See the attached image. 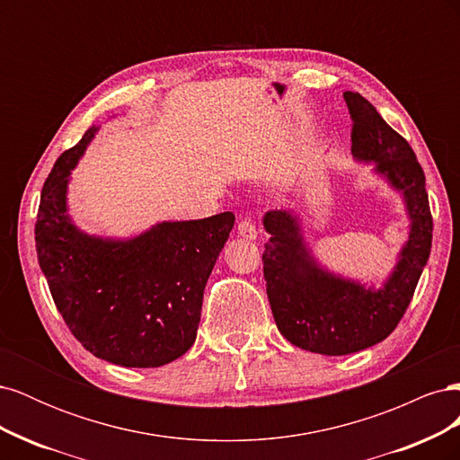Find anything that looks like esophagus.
Wrapping results in <instances>:
<instances>
[{
	"label": "esophagus",
	"mask_w": 460,
	"mask_h": 460,
	"mask_svg": "<svg viewBox=\"0 0 460 460\" xmlns=\"http://www.w3.org/2000/svg\"><path fill=\"white\" fill-rule=\"evenodd\" d=\"M238 234L242 235V238H245V240H257V228H255V225L252 222V218H242L240 222H238Z\"/></svg>",
	"instance_id": "34e87169"
}]
</instances>
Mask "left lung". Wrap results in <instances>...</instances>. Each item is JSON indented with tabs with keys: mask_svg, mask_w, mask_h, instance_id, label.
Returning <instances> with one entry per match:
<instances>
[{
	"mask_svg": "<svg viewBox=\"0 0 460 460\" xmlns=\"http://www.w3.org/2000/svg\"><path fill=\"white\" fill-rule=\"evenodd\" d=\"M343 100L353 119L355 161L374 164L402 196L411 220L392 274L380 288L333 274L311 253L296 211H269L262 218L270 234L262 272L276 326L296 347L330 357L363 351L395 330L428 262L434 230L426 176L409 142L360 93L345 92Z\"/></svg>",
	"mask_w": 460,
	"mask_h": 460,
	"instance_id": "obj_1",
	"label": "left lung"
}]
</instances>
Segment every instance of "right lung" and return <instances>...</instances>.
<instances>
[{
    "label": "right lung",
    "instance_id": "obj_1",
    "mask_svg": "<svg viewBox=\"0 0 460 460\" xmlns=\"http://www.w3.org/2000/svg\"><path fill=\"white\" fill-rule=\"evenodd\" d=\"M97 128L65 151L41 190L36 252L68 330L107 363L155 368L196 341L203 289L235 217L159 222L128 240L82 232L68 217L71 172Z\"/></svg>",
    "mask_w": 460,
    "mask_h": 460
}]
</instances>
